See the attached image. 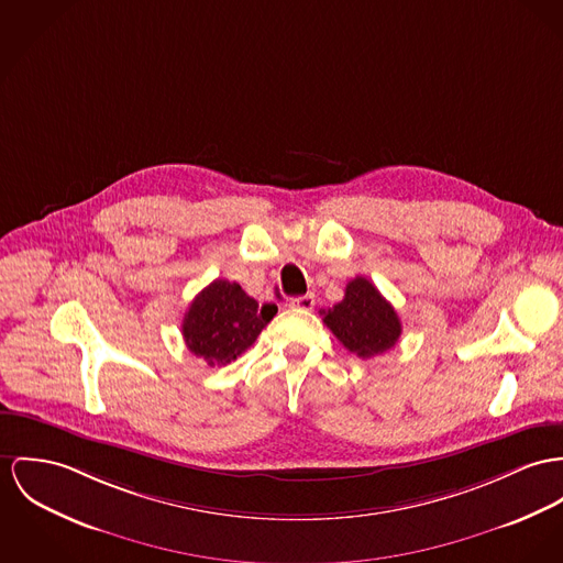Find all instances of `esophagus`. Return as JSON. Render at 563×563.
<instances>
[{
    "instance_id": "34e87169",
    "label": "esophagus",
    "mask_w": 563,
    "mask_h": 563,
    "mask_svg": "<svg viewBox=\"0 0 563 563\" xmlns=\"http://www.w3.org/2000/svg\"><path fill=\"white\" fill-rule=\"evenodd\" d=\"M289 306L291 308H300V310H312L314 308V296L306 294V296H300V298H294Z\"/></svg>"
}]
</instances>
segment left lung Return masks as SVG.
Wrapping results in <instances>:
<instances>
[{
  "label": "left lung",
  "instance_id": "1",
  "mask_svg": "<svg viewBox=\"0 0 563 563\" xmlns=\"http://www.w3.org/2000/svg\"><path fill=\"white\" fill-rule=\"evenodd\" d=\"M321 314L332 334L364 360L386 353L402 332L394 306L364 276L349 280L345 298Z\"/></svg>",
  "mask_w": 563,
  "mask_h": 563
}]
</instances>
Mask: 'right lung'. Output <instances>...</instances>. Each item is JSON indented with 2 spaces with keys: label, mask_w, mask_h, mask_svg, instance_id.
Listing matches in <instances>:
<instances>
[{
  "label": "right lung",
  "mask_w": 563,
  "mask_h": 563,
  "mask_svg": "<svg viewBox=\"0 0 563 563\" xmlns=\"http://www.w3.org/2000/svg\"><path fill=\"white\" fill-rule=\"evenodd\" d=\"M276 310V303L260 306L238 283L217 278L188 306L181 334L208 366L229 364L257 341Z\"/></svg>",
  "instance_id": "obj_1"
}]
</instances>
